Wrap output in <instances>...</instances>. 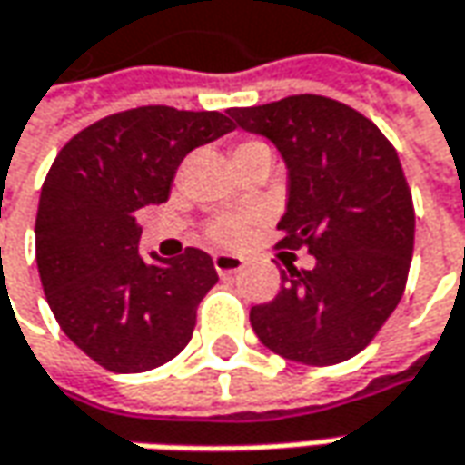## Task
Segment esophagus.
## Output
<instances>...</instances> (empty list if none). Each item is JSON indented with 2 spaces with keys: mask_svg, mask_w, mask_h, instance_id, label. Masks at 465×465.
<instances>
[{
  "mask_svg": "<svg viewBox=\"0 0 465 465\" xmlns=\"http://www.w3.org/2000/svg\"><path fill=\"white\" fill-rule=\"evenodd\" d=\"M214 269L220 277H227V274H235L242 269V256H235V253H214Z\"/></svg>",
  "mask_w": 465,
  "mask_h": 465,
  "instance_id": "1",
  "label": "esophagus"
}]
</instances>
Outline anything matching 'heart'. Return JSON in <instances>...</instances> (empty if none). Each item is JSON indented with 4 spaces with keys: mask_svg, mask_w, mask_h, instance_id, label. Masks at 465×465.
I'll list each match as a JSON object with an SVG mask.
<instances>
[{
    "mask_svg": "<svg viewBox=\"0 0 465 465\" xmlns=\"http://www.w3.org/2000/svg\"><path fill=\"white\" fill-rule=\"evenodd\" d=\"M251 147H263L261 142H242L238 144L235 153H242V150H251ZM245 232V217L241 214H224V217H217L214 223L209 224V238L214 242H223V245H230V242H238Z\"/></svg>",
    "mask_w": 465,
    "mask_h": 465,
    "instance_id": "obj_1",
    "label": "heart"
}]
</instances>
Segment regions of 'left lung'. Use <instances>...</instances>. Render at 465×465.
I'll return each mask as SVG.
<instances>
[{"label":"left lung","mask_w":465,"mask_h":465,"mask_svg":"<svg viewBox=\"0 0 465 465\" xmlns=\"http://www.w3.org/2000/svg\"><path fill=\"white\" fill-rule=\"evenodd\" d=\"M227 114L287 165L279 245L315 256L302 272L287 263L277 297L251 308V326L284 360L344 362L372 341L406 287L414 206L399 154L370 118L323 95Z\"/></svg>","instance_id":"left-lung-1"}]
</instances>
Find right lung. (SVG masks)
I'll use <instances>...</instances> for the list:
<instances>
[{
    "instance_id": "right-lung-1",
    "label": "right lung",
    "mask_w": 465,
    "mask_h": 465,
    "mask_svg": "<svg viewBox=\"0 0 465 465\" xmlns=\"http://www.w3.org/2000/svg\"><path fill=\"white\" fill-rule=\"evenodd\" d=\"M217 111L144 105L72 136L45 175L35 261L62 331L111 372H144L191 341L196 308L217 284L209 253H139L136 212L168 202L181 160L232 132Z\"/></svg>"
}]
</instances>
